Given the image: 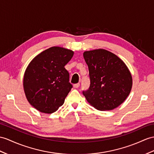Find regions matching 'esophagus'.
Here are the masks:
<instances>
[{
	"instance_id": "esophagus-1",
	"label": "esophagus",
	"mask_w": 154,
	"mask_h": 154,
	"mask_svg": "<svg viewBox=\"0 0 154 154\" xmlns=\"http://www.w3.org/2000/svg\"><path fill=\"white\" fill-rule=\"evenodd\" d=\"M80 87V84H76L74 85V88H78Z\"/></svg>"
}]
</instances>
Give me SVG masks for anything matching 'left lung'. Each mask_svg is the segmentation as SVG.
<instances>
[{"instance_id":"obj_1","label":"left lung","mask_w":154,"mask_h":154,"mask_svg":"<svg viewBox=\"0 0 154 154\" xmlns=\"http://www.w3.org/2000/svg\"><path fill=\"white\" fill-rule=\"evenodd\" d=\"M88 66L90 87L83 95L90 105L100 111L112 110L129 96L133 78L125 63L104 49L85 51L83 54Z\"/></svg>"}]
</instances>
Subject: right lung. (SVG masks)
<instances>
[{"label":"right lung","mask_w":154,"mask_h":154,"mask_svg":"<svg viewBox=\"0 0 154 154\" xmlns=\"http://www.w3.org/2000/svg\"><path fill=\"white\" fill-rule=\"evenodd\" d=\"M74 51L51 47L37 55L28 65L23 76V89L28 102L37 110L51 114L58 110L72 88L65 66Z\"/></svg>","instance_id":"add662e5"}]
</instances>
